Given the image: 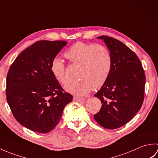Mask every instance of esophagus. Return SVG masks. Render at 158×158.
I'll return each instance as SVG.
<instances>
[{
    "instance_id": "34e87169",
    "label": "esophagus",
    "mask_w": 158,
    "mask_h": 158,
    "mask_svg": "<svg viewBox=\"0 0 158 158\" xmlns=\"http://www.w3.org/2000/svg\"><path fill=\"white\" fill-rule=\"evenodd\" d=\"M73 100H74V101H77V102H81V101H83V100H84V99L80 98H77V97H74Z\"/></svg>"
}]
</instances>
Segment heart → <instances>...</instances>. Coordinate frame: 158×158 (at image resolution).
Segmentation results:
<instances>
[{
	"label": "heart",
	"mask_w": 158,
	"mask_h": 158,
	"mask_svg": "<svg viewBox=\"0 0 158 158\" xmlns=\"http://www.w3.org/2000/svg\"><path fill=\"white\" fill-rule=\"evenodd\" d=\"M70 62L81 65L78 82L70 83L65 87L67 92L78 96H83L105 85L112 68V57L106 46L77 42L65 52ZM55 79L61 84L67 83L65 65L58 57L52 60L50 66Z\"/></svg>",
	"instance_id": "heart-1"
}]
</instances>
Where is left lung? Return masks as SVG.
Here are the masks:
<instances>
[{"mask_svg": "<svg viewBox=\"0 0 158 158\" xmlns=\"http://www.w3.org/2000/svg\"><path fill=\"white\" fill-rule=\"evenodd\" d=\"M112 57L110 75L94 96L102 103L94 115L99 125L117 129L125 125L140 109L144 100L145 75L138 56L119 40L100 36Z\"/></svg>", "mask_w": 158, "mask_h": 158, "instance_id": "8db88e82", "label": "left lung"}]
</instances>
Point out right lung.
<instances>
[{
    "label": "right lung",
    "mask_w": 158,
    "mask_h": 158,
    "mask_svg": "<svg viewBox=\"0 0 158 158\" xmlns=\"http://www.w3.org/2000/svg\"><path fill=\"white\" fill-rule=\"evenodd\" d=\"M65 41H39L23 50L6 75V95L13 117L22 126L39 133L53 130L73 96L50 69Z\"/></svg>",
    "instance_id": "right-lung-1"
}]
</instances>
